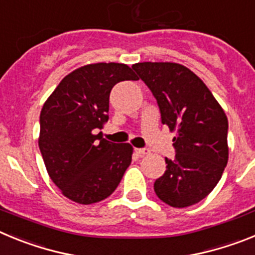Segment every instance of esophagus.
<instances>
[{"label":"esophagus","mask_w":255,"mask_h":255,"mask_svg":"<svg viewBox=\"0 0 255 255\" xmlns=\"http://www.w3.org/2000/svg\"><path fill=\"white\" fill-rule=\"evenodd\" d=\"M135 152L138 153V154L140 155V157H143V155L149 154V149H148V148H136V149H135Z\"/></svg>","instance_id":"esophagus-1"}]
</instances>
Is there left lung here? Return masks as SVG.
Returning <instances> with one entry per match:
<instances>
[{
	"instance_id": "left-lung-1",
	"label": "left lung",
	"mask_w": 255,
	"mask_h": 255,
	"mask_svg": "<svg viewBox=\"0 0 255 255\" xmlns=\"http://www.w3.org/2000/svg\"><path fill=\"white\" fill-rule=\"evenodd\" d=\"M154 96L173 138L175 157L154 181L157 197L175 208L193 206L220 181L229 158V121L213 94L188 67L172 62L132 65Z\"/></svg>"
}]
</instances>
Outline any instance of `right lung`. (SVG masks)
<instances>
[{
    "instance_id": "obj_1",
    "label": "right lung",
    "mask_w": 255,
    "mask_h": 255,
    "mask_svg": "<svg viewBox=\"0 0 255 255\" xmlns=\"http://www.w3.org/2000/svg\"><path fill=\"white\" fill-rule=\"evenodd\" d=\"M124 80H138L128 65H87L65 76L42 108L38 143L44 164L62 194L76 203L110 197L131 163L130 144L96 134L108 121L112 88Z\"/></svg>"
}]
</instances>
